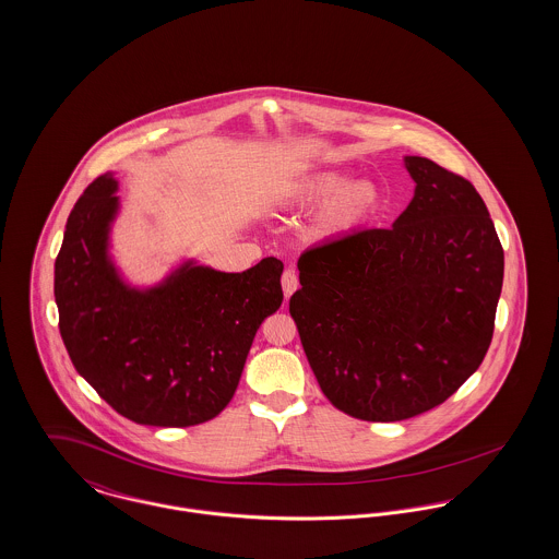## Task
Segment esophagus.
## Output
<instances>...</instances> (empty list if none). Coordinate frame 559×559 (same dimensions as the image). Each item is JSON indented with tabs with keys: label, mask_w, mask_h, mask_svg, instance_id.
Listing matches in <instances>:
<instances>
[{
	"label": "esophagus",
	"mask_w": 559,
	"mask_h": 559,
	"mask_svg": "<svg viewBox=\"0 0 559 559\" xmlns=\"http://www.w3.org/2000/svg\"><path fill=\"white\" fill-rule=\"evenodd\" d=\"M281 283H283L285 298H292V296H294V292L300 287V278H298V274H296V270H294V267H289V270H285V272H283Z\"/></svg>",
	"instance_id": "1"
}]
</instances>
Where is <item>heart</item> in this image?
Segmentation results:
<instances>
[{"label": "heart", "instance_id": "heart-1", "mask_svg": "<svg viewBox=\"0 0 559 559\" xmlns=\"http://www.w3.org/2000/svg\"><path fill=\"white\" fill-rule=\"evenodd\" d=\"M276 204L308 209L323 202L310 218L312 240L332 242L359 234L385 213V191L370 178H355L338 168H321L278 185Z\"/></svg>", "mask_w": 559, "mask_h": 559}]
</instances>
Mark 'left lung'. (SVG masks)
Returning <instances> with one entry per match:
<instances>
[{"label": "left lung", "mask_w": 559, "mask_h": 559, "mask_svg": "<svg viewBox=\"0 0 559 559\" xmlns=\"http://www.w3.org/2000/svg\"><path fill=\"white\" fill-rule=\"evenodd\" d=\"M415 195L389 229L308 249L289 300L328 400L364 421H402L442 404L480 366L504 251L473 185L408 155Z\"/></svg>", "instance_id": "8db88e82"}]
</instances>
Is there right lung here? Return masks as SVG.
Returning <instances> with one entry per match:
<instances>
[{
	"label": "right lung",
	"mask_w": 559,
	"mask_h": 559,
	"mask_svg": "<svg viewBox=\"0 0 559 559\" xmlns=\"http://www.w3.org/2000/svg\"><path fill=\"white\" fill-rule=\"evenodd\" d=\"M119 180H93L68 216L55 259L59 332L79 374L119 415L189 428L234 397L259 325L283 301V261L218 272L195 259L133 287L110 255Z\"/></svg>",
	"instance_id": "obj_1"
}]
</instances>
